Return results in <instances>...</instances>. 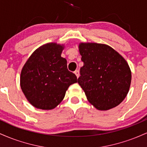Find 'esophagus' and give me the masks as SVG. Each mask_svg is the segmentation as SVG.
<instances>
[{
  "mask_svg": "<svg viewBox=\"0 0 147 147\" xmlns=\"http://www.w3.org/2000/svg\"><path fill=\"white\" fill-rule=\"evenodd\" d=\"M75 75L77 76V78H78V77H79V70H75Z\"/></svg>",
  "mask_w": 147,
  "mask_h": 147,
  "instance_id": "obj_1",
  "label": "esophagus"
}]
</instances>
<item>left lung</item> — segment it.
Returning a JSON list of instances; mask_svg holds the SVG:
<instances>
[{
	"mask_svg": "<svg viewBox=\"0 0 147 147\" xmlns=\"http://www.w3.org/2000/svg\"><path fill=\"white\" fill-rule=\"evenodd\" d=\"M84 65L77 82L88 101L99 111L116 107L125 99L131 82V71L122 55L109 45L80 43Z\"/></svg>",
	"mask_w": 147,
	"mask_h": 147,
	"instance_id": "left-lung-1",
	"label": "left lung"
}]
</instances>
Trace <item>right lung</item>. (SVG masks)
Masks as SVG:
<instances>
[{"mask_svg": "<svg viewBox=\"0 0 147 147\" xmlns=\"http://www.w3.org/2000/svg\"><path fill=\"white\" fill-rule=\"evenodd\" d=\"M63 44L48 43L30 55L21 70L20 85L27 100L36 109L52 110L62 102L76 75L61 57Z\"/></svg>", "mask_w": 147, "mask_h": 147, "instance_id": "add662e5", "label": "right lung"}]
</instances>
